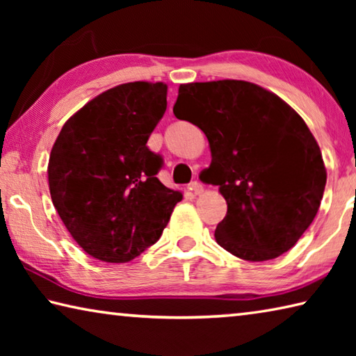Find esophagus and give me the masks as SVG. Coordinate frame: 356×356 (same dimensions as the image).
Here are the masks:
<instances>
[{
	"instance_id": "obj_1",
	"label": "esophagus",
	"mask_w": 356,
	"mask_h": 356,
	"mask_svg": "<svg viewBox=\"0 0 356 356\" xmlns=\"http://www.w3.org/2000/svg\"><path fill=\"white\" fill-rule=\"evenodd\" d=\"M188 188L195 193V195H201V193L204 191V186L200 180H193V182L188 185Z\"/></svg>"
}]
</instances>
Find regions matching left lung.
<instances>
[{
	"instance_id": "obj_1",
	"label": "left lung",
	"mask_w": 356,
	"mask_h": 356,
	"mask_svg": "<svg viewBox=\"0 0 356 356\" xmlns=\"http://www.w3.org/2000/svg\"><path fill=\"white\" fill-rule=\"evenodd\" d=\"M206 134L227 213L215 238L245 261H268L292 248L314 220L327 184L316 138L278 95L242 80L180 84L172 108Z\"/></svg>"
}]
</instances>
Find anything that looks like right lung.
Returning <instances> with one entry per match:
<instances>
[{"instance_id":"obj_1","label":"right lung","mask_w":356,"mask_h":356,"mask_svg":"<svg viewBox=\"0 0 356 356\" xmlns=\"http://www.w3.org/2000/svg\"><path fill=\"white\" fill-rule=\"evenodd\" d=\"M166 84L135 81L102 92L59 131L48 161L53 206L99 261L129 262L161 237L182 193L156 174L147 140L166 111Z\"/></svg>"}]
</instances>
